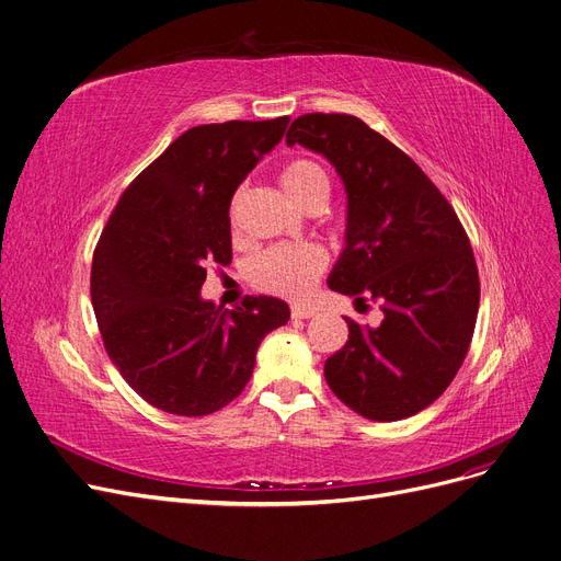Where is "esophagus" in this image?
Wrapping results in <instances>:
<instances>
[{
    "instance_id": "obj_1",
    "label": "esophagus",
    "mask_w": 561,
    "mask_h": 561,
    "mask_svg": "<svg viewBox=\"0 0 561 561\" xmlns=\"http://www.w3.org/2000/svg\"><path fill=\"white\" fill-rule=\"evenodd\" d=\"M316 308H312V306H306V304H295L293 306V318L295 320H306V318H312V316H316Z\"/></svg>"
}]
</instances>
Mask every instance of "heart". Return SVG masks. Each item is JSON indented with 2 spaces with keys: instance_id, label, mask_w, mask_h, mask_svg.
I'll return each instance as SVG.
<instances>
[{
  "instance_id": "obj_1",
  "label": "heart",
  "mask_w": 561,
  "mask_h": 561,
  "mask_svg": "<svg viewBox=\"0 0 561 561\" xmlns=\"http://www.w3.org/2000/svg\"><path fill=\"white\" fill-rule=\"evenodd\" d=\"M278 182L293 203L306 211H320L331 197V174L316 159H295L280 168ZM243 191H237L230 220L237 222ZM327 268V253L316 243L274 245L251 262V280L257 289L287 299H301Z\"/></svg>"
}]
</instances>
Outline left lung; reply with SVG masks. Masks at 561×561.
<instances>
[{
	"instance_id": "left-lung-1",
	"label": "left lung",
	"mask_w": 561,
	"mask_h": 561,
	"mask_svg": "<svg viewBox=\"0 0 561 561\" xmlns=\"http://www.w3.org/2000/svg\"><path fill=\"white\" fill-rule=\"evenodd\" d=\"M285 140L322 153L345 184V249L329 287L356 306L379 301L385 316L379 327L345 318L327 385L366 419H408L454 382L472 343L481 287L467 232L410 156L358 117L310 112Z\"/></svg>"
}]
</instances>
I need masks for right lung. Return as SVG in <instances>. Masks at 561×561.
Instances as JSON below:
<instances>
[{
	"label": "right lung",
	"instance_id": "right-lung-1",
	"mask_svg": "<svg viewBox=\"0 0 561 561\" xmlns=\"http://www.w3.org/2000/svg\"><path fill=\"white\" fill-rule=\"evenodd\" d=\"M289 117L182 133L122 193L94 251L92 306L103 345L149 405L205 416L232 402L285 301L245 297L222 310L199 297L209 264L232 262L230 203Z\"/></svg>",
	"mask_w": 561,
	"mask_h": 561
}]
</instances>
